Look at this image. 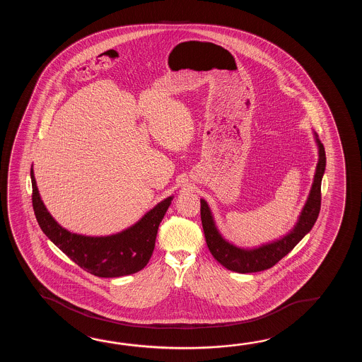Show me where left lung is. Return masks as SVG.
<instances>
[{"label": "left lung", "instance_id": "1", "mask_svg": "<svg viewBox=\"0 0 362 362\" xmlns=\"http://www.w3.org/2000/svg\"><path fill=\"white\" fill-rule=\"evenodd\" d=\"M315 144L318 147V163L315 167V178L308 195L307 202L301 209L298 223L282 238L265 243L255 248H242L234 246L223 238L216 226L215 218L207 202L200 199V218L207 242L208 250L217 262L226 269L237 273H255L269 269L285 257L301 239L312 230L321 208V182H322L326 154L325 147L315 133Z\"/></svg>", "mask_w": 362, "mask_h": 362}]
</instances>
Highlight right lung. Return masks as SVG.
<instances>
[{"label":"right lung","instance_id":"right-lung-1","mask_svg":"<svg viewBox=\"0 0 362 362\" xmlns=\"http://www.w3.org/2000/svg\"><path fill=\"white\" fill-rule=\"evenodd\" d=\"M32 206L41 230L80 268L97 277L129 276L144 269L154 251L159 223L172 203L168 197L128 229L106 237L81 235L62 228L40 197L31 168Z\"/></svg>","mask_w":362,"mask_h":362}]
</instances>
